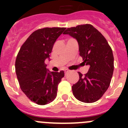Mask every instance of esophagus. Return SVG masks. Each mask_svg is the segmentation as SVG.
Segmentation results:
<instances>
[{"label":"esophagus","mask_w":128,"mask_h":128,"mask_svg":"<svg viewBox=\"0 0 128 128\" xmlns=\"http://www.w3.org/2000/svg\"><path fill=\"white\" fill-rule=\"evenodd\" d=\"M64 71H65V75H66V74H67V73H68V72H70L69 70H68V69H65V70H64Z\"/></svg>","instance_id":"1"}]
</instances>
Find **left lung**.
Wrapping results in <instances>:
<instances>
[{
	"instance_id": "8db88e82",
	"label": "left lung",
	"mask_w": 128,
	"mask_h": 128,
	"mask_svg": "<svg viewBox=\"0 0 128 128\" xmlns=\"http://www.w3.org/2000/svg\"><path fill=\"white\" fill-rule=\"evenodd\" d=\"M63 34L77 40L82 63L90 66L84 76L78 72L79 81L72 86L73 94L81 102H96L106 92L112 78L114 58L112 48L103 35L91 24L67 28Z\"/></svg>"
}]
</instances>
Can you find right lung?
<instances>
[{
  "mask_svg": "<svg viewBox=\"0 0 128 128\" xmlns=\"http://www.w3.org/2000/svg\"><path fill=\"white\" fill-rule=\"evenodd\" d=\"M65 28H45L35 30L20 47L15 71L21 90L31 101L45 105L57 96L58 86L64 71L48 72L45 61Z\"/></svg>",
  "mask_w": 128,
  "mask_h": 128,
  "instance_id": "1",
  "label": "right lung"
}]
</instances>
